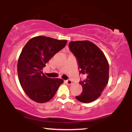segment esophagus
Wrapping results in <instances>:
<instances>
[{
  "label": "esophagus",
  "mask_w": 132,
  "mask_h": 132,
  "mask_svg": "<svg viewBox=\"0 0 132 132\" xmlns=\"http://www.w3.org/2000/svg\"><path fill=\"white\" fill-rule=\"evenodd\" d=\"M66 82H67V84H68V85H71V84L72 83V81H71V79H68Z\"/></svg>",
  "instance_id": "esophagus-1"
}]
</instances>
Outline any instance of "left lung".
I'll use <instances>...</instances> for the list:
<instances>
[{"instance_id":"1","label":"left lung","mask_w":132,"mask_h":132,"mask_svg":"<svg viewBox=\"0 0 132 132\" xmlns=\"http://www.w3.org/2000/svg\"><path fill=\"white\" fill-rule=\"evenodd\" d=\"M69 47L78 60L79 73L86 76V79L79 82L82 92L76 98L83 103L93 102L108 84V61L99 47L89 41L71 42Z\"/></svg>"}]
</instances>
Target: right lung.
Returning a JSON list of instances; mask_svg holds the SVG:
<instances>
[{
    "instance_id": "right-lung-1",
    "label": "right lung",
    "mask_w": 132,
    "mask_h": 132,
    "mask_svg": "<svg viewBox=\"0 0 132 132\" xmlns=\"http://www.w3.org/2000/svg\"><path fill=\"white\" fill-rule=\"evenodd\" d=\"M67 42L38 36L30 39L22 49L18 60L19 79L25 93L35 102L50 101L64 82L61 79L48 78L42 70Z\"/></svg>"
}]
</instances>
